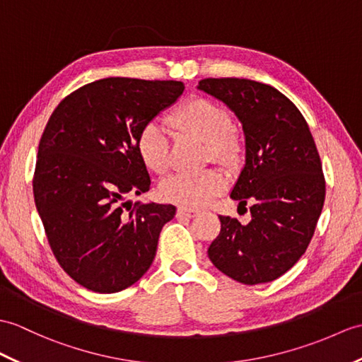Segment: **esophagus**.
<instances>
[{
	"label": "esophagus",
	"instance_id": "esophagus-1",
	"mask_svg": "<svg viewBox=\"0 0 362 362\" xmlns=\"http://www.w3.org/2000/svg\"><path fill=\"white\" fill-rule=\"evenodd\" d=\"M196 214H197V211H194V209H188V208H179L177 209L179 217H194Z\"/></svg>",
	"mask_w": 362,
	"mask_h": 362
}]
</instances>
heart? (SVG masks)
Instances as JSON below:
<instances>
[{
  "instance_id": "obj_1",
  "label": "heart",
  "mask_w": 362,
  "mask_h": 362,
  "mask_svg": "<svg viewBox=\"0 0 362 362\" xmlns=\"http://www.w3.org/2000/svg\"><path fill=\"white\" fill-rule=\"evenodd\" d=\"M170 123L183 134L206 143L211 160L225 166L238 162L240 145L233 136V119L221 105L206 98H194L180 106L170 117ZM137 153L149 171L163 174L170 168V141L166 128L157 120L143 126L137 137ZM222 175L214 170L200 173H179L168 177L160 187L166 202L182 208L205 206L223 189Z\"/></svg>"
}]
</instances>
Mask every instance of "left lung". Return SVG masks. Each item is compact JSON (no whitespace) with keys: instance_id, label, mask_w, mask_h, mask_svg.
I'll list each match as a JSON object with an SVG mask.
<instances>
[{"instance_id":"obj_1","label":"left lung","mask_w":362,"mask_h":362,"mask_svg":"<svg viewBox=\"0 0 362 362\" xmlns=\"http://www.w3.org/2000/svg\"><path fill=\"white\" fill-rule=\"evenodd\" d=\"M199 89L222 100L242 123L245 166L231 199L251 213L247 225L219 216L221 233L208 256L238 282L274 281L305 253L324 206L325 179L313 136L295 103L270 85L204 78Z\"/></svg>"}]
</instances>
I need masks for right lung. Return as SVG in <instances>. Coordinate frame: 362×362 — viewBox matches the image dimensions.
Segmentation results:
<instances>
[{"mask_svg": "<svg viewBox=\"0 0 362 362\" xmlns=\"http://www.w3.org/2000/svg\"><path fill=\"white\" fill-rule=\"evenodd\" d=\"M183 89L182 81L109 77L74 90L50 115L33 197L58 264L88 290L122 291L153 264L175 206L124 199L151 187L137 153L141 128Z\"/></svg>", "mask_w": 362, "mask_h": 362, "instance_id": "right-lung-1", "label": "right lung"}]
</instances>
